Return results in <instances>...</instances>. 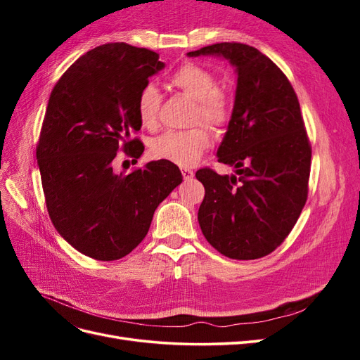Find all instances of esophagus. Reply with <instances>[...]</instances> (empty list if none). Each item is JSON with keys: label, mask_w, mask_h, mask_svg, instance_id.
<instances>
[{"label": "esophagus", "mask_w": 360, "mask_h": 360, "mask_svg": "<svg viewBox=\"0 0 360 360\" xmlns=\"http://www.w3.org/2000/svg\"><path fill=\"white\" fill-rule=\"evenodd\" d=\"M181 176L184 180L193 179V171L191 168H181Z\"/></svg>", "instance_id": "1"}]
</instances>
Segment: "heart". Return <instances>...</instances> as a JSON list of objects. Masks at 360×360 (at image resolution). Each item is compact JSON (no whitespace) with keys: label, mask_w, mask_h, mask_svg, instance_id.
Listing matches in <instances>:
<instances>
[{"label":"heart","mask_w":360,"mask_h":360,"mask_svg":"<svg viewBox=\"0 0 360 360\" xmlns=\"http://www.w3.org/2000/svg\"><path fill=\"white\" fill-rule=\"evenodd\" d=\"M174 89L195 101L192 123L202 122L212 129L224 127L231 117V103L228 96L217 90L214 75L198 64L186 63L174 70L169 78ZM162 97L155 85L146 84L136 96V114L141 124L155 129ZM212 146L209 130L195 126L186 130H168L153 139L150 153L155 159L167 160L180 167H191Z\"/></svg>","instance_id":"b5f03b06"}]
</instances>
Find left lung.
Instances as JSON below:
<instances>
[{"instance_id": "1", "label": "left lung", "mask_w": 360, "mask_h": 360, "mask_svg": "<svg viewBox=\"0 0 360 360\" xmlns=\"http://www.w3.org/2000/svg\"><path fill=\"white\" fill-rule=\"evenodd\" d=\"M188 56H219L237 72L231 120L216 155L236 171L195 174L205 189L201 231L228 258L269 255L285 240L308 198L311 144L297 96L282 70L254 46L224 41Z\"/></svg>"}]
</instances>
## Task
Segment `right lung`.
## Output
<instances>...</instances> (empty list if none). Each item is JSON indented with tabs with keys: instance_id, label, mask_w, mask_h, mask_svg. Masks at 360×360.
<instances>
[{
	"instance_id": "obj_1",
	"label": "right lung",
	"mask_w": 360,
	"mask_h": 360,
	"mask_svg": "<svg viewBox=\"0 0 360 360\" xmlns=\"http://www.w3.org/2000/svg\"><path fill=\"white\" fill-rule=\"evenodd\" d=\"M163 68L153 51L106 43L76 60L51 93L36 148L46 209L64 240L90 258L132 252L181 183L167 160L112 169L118 150L134 160L143 155L144 144L130 139L141 129L136 96Z\"/></svg>"
}]
</instances>
